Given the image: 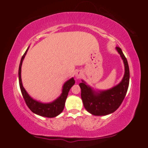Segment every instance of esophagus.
<instances>
[{
    "label": "esophagus",
    "instance_id": "esophagus-1",
    "mask_svg": "<svg viewBox=\"0 0 148 148\" xmlns=\"http://www.w3.org/2000/svg\"><path fill=\"white\" fill-rule=\"evenodd\" d=\"M82 75H83L82 72H81V71H80V70H78V71H76V73H75V78L76 79H79L82 76Z\"/></svg>",
    "mask_w": 148,
    "mask_h": 148
}]
</instances>
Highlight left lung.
<instances>
[{"mask_svg": "<svg viewBox=\"0 0 148 148\" xmlns=\"http://www.w3.org/2000/svg\"><path fill=\"white\" fill-rule=\"evenodd\" d=\"M120 54L125 66V73L121 81L107 90L95 89L81 80V99L86 111L92 115L103 116L113 113L119 108L125 99L130 84V68L127 58L120 47L115 48Z\"/></svg>", "mask_w": 148, "mask_h": 148, "instance_id": "obj_1", "label": "left lung"}]
</instances>
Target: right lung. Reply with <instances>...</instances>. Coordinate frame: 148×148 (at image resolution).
Returning a JSON list of instances; mask_svg holds the SVG:
<instances>
[{"label": "right lung", "mask_w": 148, "mask_h": 148, "mask_svg": "<svg viewBox=\"0 0 148 148\" xmlns=\"http://www.w3.org/2000/svg\"><path fill=\"white\" fill-rule=\"evenodd\" d=\"M29 47L30 46L28 47L25 53L22 56L21 61H20L19 67H18V82H19V86L22 95H23V97L25 103H26L27 106L30 108V111L35 114L42 117H47V118H54V117H56L59 114H60L63 111L66 99H67V95H68V92L70 88L75 84V80H74V77H72L67 80L66 82H64L63 86H62V92H61L60 95L51 102L45 103L33 99L25 90L23 84H22L21 80L22 62L24 60V58L27 52H28Z\"/></svg>", "instance_id": "add662e5"}]
</instances>
